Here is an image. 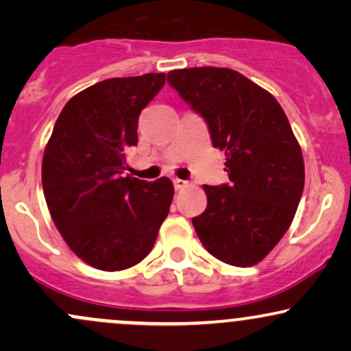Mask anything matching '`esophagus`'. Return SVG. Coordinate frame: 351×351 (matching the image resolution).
<instances>
[{
	"instance_id": "1",
	"label": "esophagus",
	"mask_w": 351,
	"mask_h": 351,
	"mask_svg": "<svg viewBox=\"0 0 351 351\" xmlns=\"http://www.w3.org/2000/svg\"><path fill=\"white\" fill-rule=\"evenodd\" d=\"M173 184H175V189H184L186 186H189V183L188 181H184V180H180V178H175L173 180Z\"/></svg>"
}]
</instances>
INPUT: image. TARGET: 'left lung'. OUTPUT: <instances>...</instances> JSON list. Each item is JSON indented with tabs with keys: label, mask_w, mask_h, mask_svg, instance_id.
<instances>
[{
	"label": "left lung",
	"mask_w": 351,
	"mask_h": 351,
	"mask_svg": "<svg viewBox=\"0 0 351 351\" xmlns=\"http://www.w3.org/2000/svg\"><path fill=\"white\" fill-rule=\"evenodd\" d=\"M168 82L226 155L231 183L204 184L208 206L193 217L196 234L223 263H261L291 228L304 191V156L287 115L265 88L226 67L171 71Z\"/></svg>",
	"instance_id": "left-lung-1"
}]
</instances>
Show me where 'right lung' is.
I'll return each mask as SVG.
<instances>
[{"instance_id":"right-lung-1","label":"right lung","mask_w":351,"mask_h":351,"mask_svg":"<svg viewBox=\"0 0 351 351\" xmlns=\"http://www.w3.org/2000/svg\"><path fill=\"white\" fill-rule=\"evenodd\" d=\"M165 74L114 77L66 104L44 148L43 189L71 251L100 271L134 267L152 251L175 195L167 176H123L138 142V115L165 86Z\"/></svg>"}]
</instances>
